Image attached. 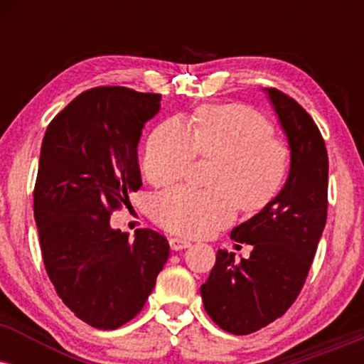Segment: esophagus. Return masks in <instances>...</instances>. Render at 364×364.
<instances>
[{
  "label": "esophagus",
  "mask_w": 364,
  "mask_h": 364,
  "mask_svg": "<svg viewBox=\"0 0 364 364\" xmlns=\"http://www.w3.org/2000/svg\"><path fill=\"white\" fill-rule=\"evenodd\" d=\"M169 245H171V250H174V252H179V250L188 248V246H190L191 243H190V241L183 240V237H171Z\"/></svg>",
  "instance_id": "obj_1"
}]
</instances>
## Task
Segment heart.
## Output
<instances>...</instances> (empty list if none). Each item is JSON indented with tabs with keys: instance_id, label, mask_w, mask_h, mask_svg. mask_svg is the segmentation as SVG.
<instances>
[{
	"instance_id": "1",
	"label": "heart",
	"mask_w": 364,
	"mask_h": 364,
	"mask_svg": "<svg viewBox=\"0 0 364 364\" xmlns=\"http://www.w3.org/2000/svg\"><path fill=\"white\" fill-rule=\"evenodd\" d=\"M196 156L215 159L210 190L176 186L154 196L150 212L166 231L200 237L235 219L237 207L258 212L281 190L289 149L262 114L245 106H205L191 118L169 119L145 144L141 169L152 185L185 178Z\"/></svg>"
}]
</instances>
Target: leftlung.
Instances as JSON below:
<instances>
[{
    "label": "left lung",
    "instance_id": "left-lung-1",
    "mask_svg": "<svg viewBox=\"0 0 364 364\" xmlns=\"http://www.w3.org/2000/svg\"><path fill=\"white\" fill-rule=\"evenodd\" d=\"M267 92L289 141V176L262 212L232 229L231 240L252 245L250 257L235 260V253L219 250L214 269L200 287L208 316L235 336L257 332L289 310L327 223L323 136L301 104L277 89Z\"/></svg>",
    "mask_w": 364,
    "mask_h": 364
}]
</instances>
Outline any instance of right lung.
Segmentation results:
<instances>
[{
  "label": "right lung",
  "mask_w": 364,
  "mask_h": 364,
  "mask_svg": "<svg viewBox=\"0 0 364 364\" xmlns=\"http://www.w3.org/2000/svg\"><path fill=\"white\" fill-rule=\"evenodd\" d=\"M161 94L104 85L82 92L49 123L34 186V217L56 294L90 327L114 330L141 311L169 257L154 229H111V214L141 186V128Z\"/></svg>",
  "instance_id": "right-lung-1"
}]
</instances>
